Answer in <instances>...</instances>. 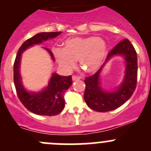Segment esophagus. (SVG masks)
I'll return each instance as SVG.
<instances>
[{"label":"esophagus","mask_w":151,"mask_h":151,"mask_svg":"<svg viewBox=\"0 0 151 151\" xmlns=\"http://www.w3.org/2000/svg\"><path fill=\"white\" fill-rule=\"evenodd\" d=\"M80 80V77H77V76H73L72 77L73 81H77V80Z\"/></svg>","instance_id":"34e87169"}]
</instances>
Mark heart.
I'll use <instances>...</instances> for the list:
<instances>
[{"label":"heart","mask_w":151,"mask_h":151,"mask_svg":"<svg viewBox=\"0 0 151 151\" xmlns=\"http://www.w3.org/2000/svg\"><path fill=\"white\" fill-rule=\"evenodd\" d=\"M107 53L105 41L100 37H74L66 39L63 49L55 48L53 54L59 66L69 72L76 66L78 60L80 66L85 72L93 74L99 70Z\"/></svg>","instance_id":"b5f03b06"}]
</instances>
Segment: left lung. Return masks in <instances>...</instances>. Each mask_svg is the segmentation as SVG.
Listing matches in <instances>:
<instances>
[{"mask_svg": "<svg viewBox=\"0 0 151 151\" xmlns=\"http://www.w3.org/2000/svg\"><path fill=\"white\" fill-rule=\"evenodd\" d=\"M121 56L125 65L124 76L118 87L107 91L101 85V74L106 63L113 57ZM137 80V55L128 39H123L108 54L100 69L85 80V101L88 107L97 112H105L120 107L130 99L136 88Z\"/></svg>", "mask_w": 151, "mask_h": 151, "instance_id": "left-lung-1", "label": "left lung"}]
</instances>
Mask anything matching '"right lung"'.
Returning <instances> with one entry per match:
<instances>
[{"label":"right lung","instance_id":"add662e5","mask_svg":"<svg viewBox=\"0 0 151 151\" xmlns=\"http://www.w3.org/2000/svg\"><path fill=\"white\" fill-rule=\"evenodd\" d=\"M62 32H42L25 41L19 47L14 65V82L17 96L26 109L33 113L39 115L52 116L58 115L65 106L64 93L72 85L71 76H61L53 72L46 87L38 91H28L22 83L20 74L21 58L24 52L34 45H40L45 41L54 39ZM48 52L52 60L55 61L52 53Z\"/></svg>","mask_w":151,"mask_h":151}]
</instances>
